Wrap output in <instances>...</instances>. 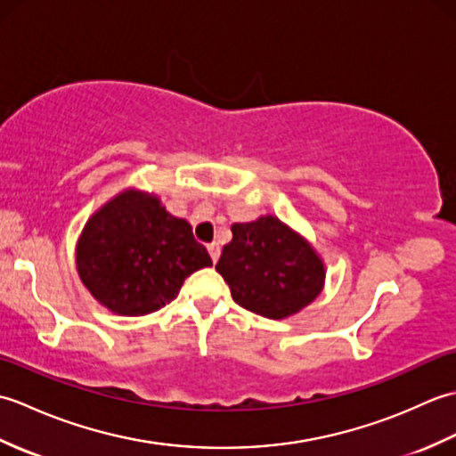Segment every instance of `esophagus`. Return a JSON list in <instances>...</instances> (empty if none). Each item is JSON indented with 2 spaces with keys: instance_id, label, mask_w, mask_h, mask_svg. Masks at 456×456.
<instances>
[{
  "instance_id": "obj_1",
  "label": "esophagus",
  "mask_w": 456,
  "mask_h": 456,
  "mask_svg": "<svg viewBox=\"0 0 456 456\" xmlns=\"http://www.w3.org/2000/svg\"><path fill=\"white\" fill-rule=\"evenodd\" d=\"M208 250H209V256H211L213 263H217L219 255H221V247L217 243H211V245H208Z\"/></svg>"
}]
</instances>
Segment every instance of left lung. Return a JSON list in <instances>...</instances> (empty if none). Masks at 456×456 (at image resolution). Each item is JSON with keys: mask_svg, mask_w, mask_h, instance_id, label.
Segmentation results:
<instances>
[{"mask_svg": "<svg viewBox=\"0 0 456 456\" xmlns=\"http://www.w3.org/2000/svg\"><path fill=\"white\" fill-rule=\"evenodd\" d=\"M216 270L235 302L268 319H286L322 294L325 265L307 240L274 216L233 223Z\"/></svg>", "mask_w": 456, "mask_h": 456, "instance_id": "1", "label": "left lung"}]
</instances>
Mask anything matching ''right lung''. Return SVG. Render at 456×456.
<instances>
[{
	"instance_id": "right-lung-1",
	"label": "right lung",
	"mask_w": 456,
	"mask_h": 456,
	"mask_svg": "<svg viewBox=\"0 0 456 456\" xmlns=\"http://www.w3.org/2000/svg\"><path fill=\"white\" fill-rule=\"evenodd\" d=\"M76 266L103 307L137 317L170 304L183 280L211 266V258L186 219L170 216L152 193L125 190L84 225Z\"/></svg>"
}]
</instances>
